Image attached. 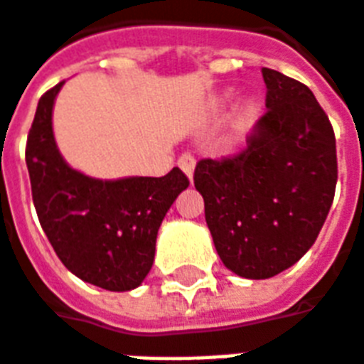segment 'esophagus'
I'll list each match as a JSON object with an SVG mask.
<instances>
[{
	"label": "esophagus",
	"instance_id": "1",
	"mask_svg": "<svg viewBox=\"0 0 364 364\" xmlns=\"http://www.w3.org/2000/svg\"><path fill=\"white\" fill-rule=\"evenodd\" d=\"M178 166L182 168V172H184L186 176L192 180L193 168H196V159H193V155H190V153H184V155H182V157L178 159Z\"/></svg>",
	"mask_w": 364,
	"mask_h": 364
}]
</instances>
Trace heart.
I'll return each instance as SVG.
<instances>
[{
	"mask_svg": "<svg viewBox=\"0 0 364 364\" xmlns=\"http://www.w3.org/2000/svg\"><path fill=\"white\" fill-rule=\"evenodd\" d=\"M232 97H234V94H232V92H226V94L223 95V103H228V101H232ZM255 114H257L255 101L247 100L244 105L240 107V122H242V124H250L251 120L255 119Z\"/></svg>",
	"mask_w": 364,
	"mask_h": 364,
	"instance_id": "heart-1",
	"label": "heart"
}]
</instances>
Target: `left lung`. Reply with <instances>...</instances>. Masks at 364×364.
I'll return each instance as SVG.
<instances>
[{"mask_svg":"<svg viewBox=\"0 0 364 364\" xmlns=\"http://www.w3.org/2000/svg\"><path fill=\"white\" fill-rule=\"evenodd\" d=\"M263 78L269 111L247 147L193 172L220 261L250 280L280 274L311 250L338 182L334 130L313 92L272 68Z\"/></svg>","mask_w":364,"mask_h":364,"instance_id":"8db88e82","label":"left lung"}]
</instances>
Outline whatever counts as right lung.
<instances>
[{"label":"right lung","instance_id":"right-lung-1","mask_svg":"<svg viewBox=\"0 0 364 364\" xmlns=\"http://www.w3.org/2000/svg\"><path fill=\"white\" fill-rule=\"evenodd\" d=\"M63 84L40 97L26 141L38 218L73 274L109 291H130L151 270L161 223L190 180L178 166L161 178L117 180L73 168L57 147L51 122Z\"/></svg>","mask_w":364,"mask_h":364}]
</instances>
